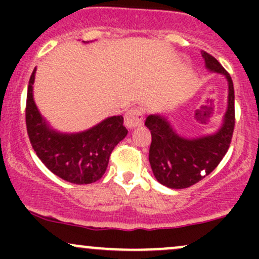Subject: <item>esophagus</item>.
<instances>
[{
	"label": "esophagus",
	"instance_id": "esophagus-1",
	"mask_svg": "<svg viewBox=\"0 0 259 259\" xmlns=\"http://www.w3.org/2000/svg\"><path fill=\"white\" fill-rule=\"evenodd\" d=\"M144 121V117H142V112L139 108H132L126 112L125 118H124V123L127 129H134L138 127Z\"/></svg>",
	"mask_w": 259,
	"mask_h": 259
}]
</instances>
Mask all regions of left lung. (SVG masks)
<instances>
[{"label": "left lung", "instance_id": "8db88e82", "mask_svg": "<svg viewBox=\"0 0 259 259\" xmlns=\"http://www.w3.org/2000/svg\"><path fill=\"white\" fill-rule=\"evenodd\" d=\"M209 72L225 76L228 81V107L222 125L215 133L186 138L171 125L165 114H151L145 125L151 130L148 160L158 183L169 189H186L212 173L228 152L235 126V95L233 80L209 53L202 51Z\"/></svg>", "mask_w": 259, "mask_h": 259}]
</instances>
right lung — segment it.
I'll use <instances>...</instances> for the list:
<instances>
[{
  "label": "right lung",
  "instance_id": "add662e5",
  "mask_svg": "<svg viewBox=\"0 0 259 259\" xmlns=\"http://www.w3.org/2000/svg\"><path fill=\"white\" fill-rule=\"evenodd\" d=\"M35 73L36 68L29 80L25 120L29 139L37 157L53 174L68 183L84 185L100 180L105 174L113 148L127 134L123 117H108L80 133L58 132L41 115L34 101Z\"/></svg>",
  "mask_w": 259,
  "mask_h": 259
}]
</instances>
